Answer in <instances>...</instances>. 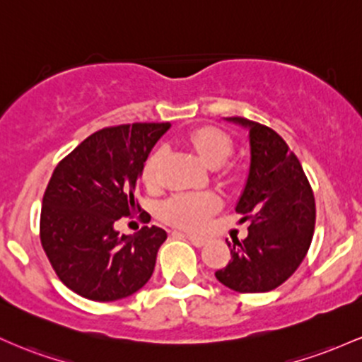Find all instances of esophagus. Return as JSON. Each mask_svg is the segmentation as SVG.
I'll return each mask as SVG.
<instances>
[{
  "label": "esophagus",
  "instance_id": "obj_1",
  "mask_svg": "<svg viewBox=\"0 0 362 362\" xmlns=\"http://www.w3.org/2000/svg\"><path fill=\"white\" fill-rule=\"evenodd\" d=\"M177 234H181V235H185L186 239H188L189 243H193L194 246H198V247H202L203 245H205L206 243V239L205 238H202V235H194V234H186V233H177Z\"/></svg>",
  "mask_w": 362,
  "mask_h": 362
}]
</instances>
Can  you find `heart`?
Returning <instances> with one entry per match:
<instances>
[{"instance_id":"obj_1","label":"heart","mask_w":362,"mask_h":362,"mask_svg":"<svg viewBox=\"0 0 362 362\" xmlns=\"http://www.w3.org/2000/svg\"><path fill=\"white\" fill-rule=\"evenodd\" d=\"M189 144L209 168L217 169L224 165L233 153L230 138L215 128H202L189 136ZM165 150L157 148L145 160L141 177L148 188H157L160 182V168ZM221 200L215 193H176L162 203L160 215L169 224L181 229L198 230L217 212Z\"/></svg>"}]
</instances>
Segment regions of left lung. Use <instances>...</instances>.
<instances>
[{"mask_svg": "<svg viewBox=\"0 0 362 362\" xmlns=\"http://www.w3.org/2000/svg\"><path fill=\"white\" fill-rule=\"evenodd\" d=\"M250 132V173L235 212L247 238L227 243L230 262L215 277L235 292H269L298 270L315 233L316 206L301 162L274 129L226 117Z\"/></svg>", "mask_w": 362, "mask_h": 362, "instance_id": "left-lung-1", "label": "left lung"}]
</instances>
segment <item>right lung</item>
<instances>
[{
    "instance_id": "add662e5",
    "label": "right lung",
    "mask_w": 362,
    "mask_h": 362,
    "mask_svg": "<svg viewBox=\"0 0 362 362\" xmlns=\"http://www.w3.org/2000/svg\"><path fill=\"white\" fill-rule=\"evenodd\" d=\"M169 127L103 128L56 165L42 198L40 243L61 282L82 298L117 301L152 277L168 233L145 226L135 235H121L116 221L141 210L136 182L150 150Z\"/></svg>"
}]
</instances>
